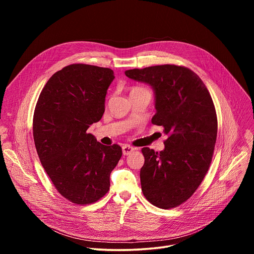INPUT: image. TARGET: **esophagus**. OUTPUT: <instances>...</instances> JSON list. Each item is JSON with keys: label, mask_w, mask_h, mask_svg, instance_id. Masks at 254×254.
Segmentation results:
<instances>
[{"label": "esophagus", "mask_w": 254, "mask_h": 254, "mask_svg": "<svg viewBox=\"0 0 254 254\" xmlns=\"http://www.w3.org/2000/svg\"><path fill=\"white\" fill-rule=\"evenodd\" d=\"M133 151H134V149L131 146H129V144H125V146L123 147V153L125 156L131 154Z\"/></svg>", "instance_id": "esophagus-1"}]
</instances>
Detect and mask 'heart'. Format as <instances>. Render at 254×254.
Wrapping results in <instances>:
<instances>
[{
    "instance_id": "b5f03b06",
    "label": "heart",
    "mask_w": 254,
    "mask_h": 254,
    "mask_svg": "<svg viewBox=\"0 0 254 254\" xmlns=\"http://www.w3.org/2000/svg\"><path fill=\"white\" fill-rule=\"evenodd\" d=\"M135 89H139V87H134V88L131 89V91H132V90H135Z\"/></svg>"
}]
</instances>
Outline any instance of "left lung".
I'll list each match as a JSON object with an SVG mask.
<instances>
[{"label": "left lung", "mask_w": 254, "mask_h": 254, "mask_svg": "<svg viewBox=\"0 0 254 254\" xmlns=\"http://www.w3.org/2000/svg\"><path fill=\"white\" fill-rule=\"evenodd\" d=\"M125 73L153 87L157 113L152 124L164 127L168 135L164 151L141 149L142 194L159 208L178 207L198 189L212 161L218 127L212 97L201 78L184 66L165 64Z\"/></svg>", "instance_id": "left-lung-1"}]
</instances>
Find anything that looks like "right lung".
Returning a JSON list of instances; mask_svg holds the SVG:
<instances>
[{"label": "right lung", "mask_w": 254, "mask_h": 254, "mask_svg": "<svg viewBox=\"0 0 254 254\" xmlns=\"http://www.w3.org/2000/svg\"><path fill=\"white\" fill-rule=\"evenodd\" d=\"M111 68L71 64L54 73L42 89L33 117L40 162L56 190L68 201L88 205L110 190V176L123 151L103 146L87 129L104 113Z\"/></svg>", "instance_id": "obj_1"}]
</instances>
